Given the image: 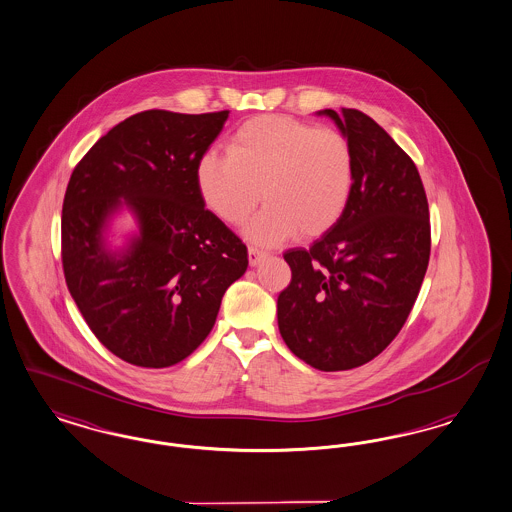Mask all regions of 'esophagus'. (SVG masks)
I'll return each instance as SVG.
<instances>
[{
  "instance_id": "esophagus-1",
  "label": "esophagus",
  "mask_w": 512,
  "mask_h": 512,
  "mask_svg": "<svg viewBox=\"0 0 512 512\" xmlns=\"http://www.w3.org/2000/svg\"><path fill=\"white\" fill-rule=\"evenodd\" d=\"M247 253H249V265L251 266L259 265L261 259H265L266 257V251L255 246H249Z\"/></svg>"
}]
</instances>
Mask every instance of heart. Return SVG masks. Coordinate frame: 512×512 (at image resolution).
<instances>
[{
	"mask_svg": "<svg viewBox=\"0 0 512 512\" xmlns=\"http://www.w3.org/2000/svg\"><path fill=\"white\" fill-rule=\"evenodd\" d=\"M194 183L206 210L227 225L244 223L263 191L268 206L246 229L255 242L276 244L295 230L316 238L348 208L352 147L331 128L261 115L230 136L227 155L208 151L198 159Z\"/></svg>",
	"mask_w": 512,
	"mask_h": 512,
	"instance_id": "heart-1",
	"label": "heart"
}]
</instances>
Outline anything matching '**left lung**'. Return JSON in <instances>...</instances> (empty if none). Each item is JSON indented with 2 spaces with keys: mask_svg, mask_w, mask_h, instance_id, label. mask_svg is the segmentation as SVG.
I'll return each mask as SVG.
<instances>
[{
  "mask_svg": "<svg viewBox=\"0 0 512 512\" xmlns=\"http://www.w3.org/2000/svg\"><path fill=\"white\" fill-rule=\"evenodd\" d=\"M353 153V189L335 227L283 253L291 282L278 297L283 342L318 371L369 363L399 335L431 253L429 206L416 164L359 109H323Z\"/></svg>",
  "mask_w": 512,
  "mask_h": 512,
  "instance_id": "left-lung-1",
  "label": "left lung"
}]
</instances>
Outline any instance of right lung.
I'll use <instances>...</instances> for the list:
<instances>
[{
  "label": "right lung",
  "instance_id": "right-lung-1",
  "mask_svg": "<svg viewBox=\"0 0 512 512\" xmlns=\"http://www.w3.org/2000/svg\"><path fill=\"white\" fill-rule=\"evenodd\" d=\"M227 119L229 111H141L96 141L71 174L66 283L90 331L130 365L164 369L189 357L246 272V244L204 208L194 183L196 162ZM121 207L141 232L111 252L105 229Z\"/></svg>",
  "mask_w": 512,
  "mask_h": 512
}]
</instances>
